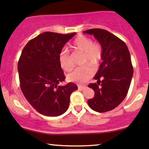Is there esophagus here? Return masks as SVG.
I'll use <instances>...</instances> for the list:
<instances>
[{
	"label": "esophagus",
	"instance_id": "esophagus-1",
	"mask_svg": "<svg viewBox=\"0 0 149 149\" xmlns=\"http://www.w3.org/2000/svg\"><path fill=\"white\" fill-rule=\"evenodd\" d=\"M85 88H86V86H85V85H78V89H79V90H83Z\"/></svg>",
	"mask_w": 149,
	"mask_h": 149
}]
</instances>
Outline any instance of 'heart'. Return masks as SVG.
Here are the masks:
<instances>
[{
	"instance_id": "heart-1",
	"label": "heart",
	"mask_w": 149,
	"mask_h": 149,
	"mask_svg": "<svg viewBox=\"0 0 149 149\" xmlns=\"http://www.w3.org/2000/svg\"><path fill=\"white\" fill-rule=\"evenodd\" d=\"M72 47L75 51L82 52L80 63L86 64L77 67L72 73L68 76L69 80L76 83H85L94 73L92 66L100 64L102 58V47L97 43H95L90 38L83 35H80L75 38L72 44ZM59 61L61 69L65 71H71L73 67V62L71 54L66 51H62L59 54Z\"/></svg>"
}]
</instances>
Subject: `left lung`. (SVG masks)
Wrapping results in <instances>:
<instances>
[{
    "label": "left lung",
    "mask_w": 149,
    "mask_h": 149,
    "mask_svg": "<svg viewBox=\"0 0 149 149\" xmlns=\"http://www.w3.org/2000/svg\"><path fill=\"white\" fill-rule=\"evenodd\" d=\"M83 33L93 35L102 49V62L94 77L97 83L88 85L95 97L88 104L97 112L109 111L124 100L129 90L133 76L130 54L125 42L107 30L92 29Z\"/></svg>",
    "instance_id": "8db88e82"
}]
</instances>
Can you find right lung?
<instances>
[{
    "label": "right lung",
    "mask_w": 149,
    "mask_h": 149,
    "mask_svg": "<svg viewBox=\"0 0 149 149\" xmlns=\"http://www.w3.org/2000/svg\"><path fill=\"white\" fill-rule=\"evenodd\" d=\"M76 33L44 32L27 42L18 61L20 88L29 103L47 116L67 111L70 96L78 87L73 83L59 85L65 76L59 61L65 44Z\"/></svg>",
    "instance_id": "obj_1"
}]
</instances>
